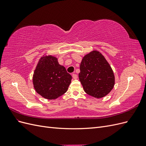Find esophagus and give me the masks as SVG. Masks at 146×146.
Wrapping results in <instances>:
<instances>
[{
  "label": "esophagus",
  "mask_w": 146,
  "mask_h": 146,
  "mask_svg": "<svg viewBox=\"0 0 146 146\" xmlns=\"http://www.w3.org/2000/svg\"><path fill=\"white\" fill-rule=\"evenodd\" d=\"M72 77L74 79H77V75L76 74H72Z\"/></svg>",
  "instance_id": "esophagus-1"
}]
</instances>
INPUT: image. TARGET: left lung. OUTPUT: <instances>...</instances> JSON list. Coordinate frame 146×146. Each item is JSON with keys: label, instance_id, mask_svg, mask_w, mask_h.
<instances>
[{"label": "left lung", "instance_id": "8db88e82", "mask_svg": "<svg viewBox=\"0 0 146 146\" xmlns=\"http://www.w3.org/2000/svg\"><path fill=\"white\" fill-rule=\"evenodd\" d=\"M78 74L79 80L86 94L102 98L111 91L114 85L113 70L99 51L93 50L83 57Z\"/></svg>", "mask_w": 146, "mask_h": 146}]
</instances>
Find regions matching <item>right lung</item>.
<instances>
[{
    "label": "right lung",
    "mask_w": 146,
    "mask_h": 146,
    "mask_svg": "<svg viewBox=\"0 0 146 146\" xmlns=\"http://www.w3.org/2000/svg\"><path fill=\"white\" fill-rule=\"evenodd\" d=\"M72 76L55 56H42L35 69L33 83L35 91L44 98L56 99L67 91Z\"/></svg>",
    "instance_id": "obj_1"
}]
</instances>
